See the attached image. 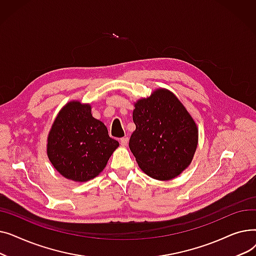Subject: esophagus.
I'll return each instance as SVG.
<instances>
[{
  "label": "esophagus",
  "mask_w": 256,
  "mask_h": 256,
  "mask_svg": "<svg viewBox=\"0 0 256 256\" xmlns=\"http://www.w3.org/2000/svg\"><path fill=\"white\" fill-rule=\"evenodd\" d=\"M120 144L121 146H126L128 145V139L126 137H124V138H120Z\"/></svg>",
  "instance_id": "obj_1"
}]
</instances>
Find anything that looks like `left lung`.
Here are the masks:
<instances>
[{"mask_svg": "<svg viewBox=\"0 0 256 256\" xmlns=\"http://www.w3.org/2000/svg\"><path fill=\"white\" fill-rule=\"evenodd\" d=\"M136 130L130 150L141 170L158 180H169L188 167L198 143V130L184 104L167 89H158L135 104Z\"/></svg>", "mask_w": 256, "mask_h": 256, "instance_id": "left-lung-1", "label": "left lung"}]
</instances>
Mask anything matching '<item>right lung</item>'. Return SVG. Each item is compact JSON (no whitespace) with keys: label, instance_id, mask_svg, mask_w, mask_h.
<instances>
[{"label":"right lung","instance_id":"1","mask_svg":"<svg viewBox=\"0 0 256 256\" xmlns=\"http://www.w3.org/2000/svg\"><path fill=\"white\" fill-rule=\"evenodd\" d=\"M119 146L106 126L91 114L88 104H66L52 126L48 156L64 178L83 182L96 178Z\"/></svg>","mask_w":256,"mask_h":256}]
</instances>
